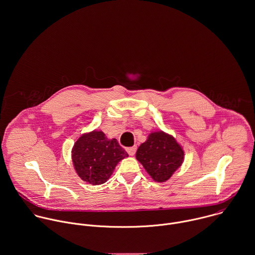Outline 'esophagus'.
Returning a JSON list of instances; mask_svg holds the SVG:
<instances>
[{
    "mask_svg": "<svg viewBox=\"0 0 255 255\" xmlns=\"http://www.w3.org/2000/svg\"><path fill=\"white\" fill-rule=\"evenodd\" d=\"M127 151H128V153L130 156H133V155L135 154V151H136V146L128 147V148H127Z\"/></svg>",
    "mask_w": 255,
    "mask_h": 255,
    "instance_id": "esophagus-1",
    "label": "esophagus"
}]
</instances>
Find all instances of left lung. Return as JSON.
<instances>
[{
	"instance_id": "obj_1",
	"label": "left lung",
	"mask_w": 255,
	"mask_h": 255,
	"mask_svg": "<svg viewBox=\"0 0 255 255\" xmlns=\"http://www.w3.org/2000/svg\"><path fill=\"white\" fill-rule=\"evenodd\" d=\"M135 157L154 181L162 183L182 165L184 150L174 136L157 130L140 144Z\"/></svg>"
}]
</instances>
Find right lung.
I'll return each mask as SVG.
<instances>
[{"label": "right lung", "mask_w": 255, "mask_h": 255, "mask_svg": "<svg viewBox=\"0 0 255 255\" xmlns=\"http://www.w3.org/2000/svg\"><path fill=\"white\" fill-rule=\"evenodd\" d=\"M128 152L116 138L109 139L102 130L83 133L72 148V161L78 176L92 185H101L111 177Z\"/></svg>", "instance_id": "1"}]
</instances>
